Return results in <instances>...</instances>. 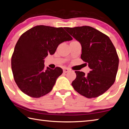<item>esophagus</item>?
Instances as JSON below:
<instances>
[{
  "label": "esophagus",
  "mask_w": 129,
  "mask_h": 129,
  "mask_svg": "<svg viewBox=\"0 0 129 129\" xmlns=\"http://www.w3.org/2000/svg\"><path fill=\"white\" fill-rule=\"evenodd\" d=\"M69 71V69L68 68H64L63 69V72L64 73H66L68 72Z\"/></svg>",
  "instance_id": "obj_1"
}]
</instances>
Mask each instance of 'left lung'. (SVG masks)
I'll return each instance as SVG.
<instances>
[{
    "label": "left lung",
    "mask_w": 129,
    "mask_h": 129,
    "mask_svg": "<svg viewBox=\"0 0 129 129\" xmlns=\"http://www.w3.org/2000/svg\"><path fill=\"white\" fill-rule=\"evenodd\" d=\"M81 43V59L88 64L91 71L87 75L75 71L76 78L72 85L79 94L87 98L99 96L114 83L119 58L116 50L106 35L88 26L65 27Z\"/></svg>",
    "instance_id": "8db88e82"
}]
</instances>
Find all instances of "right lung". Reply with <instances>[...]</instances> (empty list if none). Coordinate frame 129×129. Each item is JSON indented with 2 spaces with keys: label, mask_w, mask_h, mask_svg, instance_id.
I'll list each match as a JSON object with an SVG mask.
<instances>
[{
  "label": "right lung",
  "mask_w": 129,
  "mask_h": 129,
  "mask_svg": "<svg viewBox=\"0 0 129 129\" xmlns=\"http://www.w3.org/2000/svg\"><path fill=\"white\" fill-rule=\"evenodd\" d=\"M72 39L64 28L44 25L34 26L21 36L12 56L11 67L22 92L38 98L52 90L62 69L45 68L44 59L48 54H54L60 43Z\"/></svg>",
  "instance_id": "obj_1"
}]
</instances>
